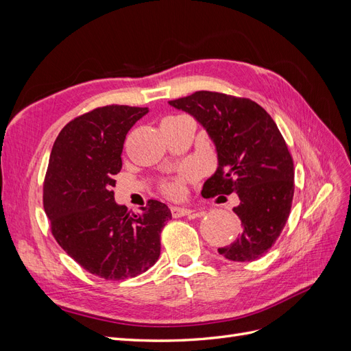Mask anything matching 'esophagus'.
<instances>
[{
	"instance_id": "esophagus-1",
	"label": "esophagus",
	"mask_w": 351,
	"mask_h": 351,
	"mask_svg": "<svg viewBox=\"0 0 351 351\" xmlns=\"http://www.w3.org/2000/svg\"><path fill=\"white\" fill-rule=\"evenodd\" d=\"M192 209L189 208H183V206H171V214L174 218H180V217H186L192 214Z\"/></svg>"
}]
</instances>
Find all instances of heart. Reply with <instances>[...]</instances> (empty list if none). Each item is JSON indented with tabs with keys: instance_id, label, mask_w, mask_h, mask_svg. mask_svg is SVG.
Instances as JSON below:
<instances>
[{
	"instance_id": "heart-1",
	"label": "heart",
	"mask_w": 351,
	"mask_h": 351,
	"mask_svg": "<svg viewBox=\"0 0 351 351\" xmlns=\"http://www.w3.org/2000/svg\"><path fill=\"white\" fill-rule=\"evenodd\" d=\"M165 192L169 195H177L180 192V183L178 182H171L165 186Z\"/></svg>"
}]
</instances>
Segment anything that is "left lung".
<instances>
[{
  "label": "left lung",
  "instance_id": "obj_1",
  "mask_svg": "<svg viewBox=\"0 0 351 351\" xmlns=\"http://www.w3.org/2000/svg\"><path fill=\"white\" fill-rule=\"evenodd\" d=\"M168 104L192 115L215 146L218 164L204 197L239 196L232 210L241 232L219 254L234 262L259 259L280 237L294 195L293 159L277 124L256 102L218 92L199 90Z\"/></svg>",
  "mask_w": 351,
  "mask_h": 351
}]
</instances>
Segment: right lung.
Here are the masks:
<instances>
[{
	"label": "right lung",
	"instance_id": "obj_1",
	"mask_svg": "<svg viewBox=\"0 0 351 351\" xmlns=\"http://www.w3.org/2000/svg\"><path fill=\"white\" fill-rule=\"evenodd\" d=\"M149 108L107 105L70 121L52 146L44 183L51 231L70 258L110 281L133 278L159 258L171 210L149 200L132 214L114 199L125 136Z\"/></svg>",
	"mask_w": 351,
	"mask_h": 351
}]
</instances>
